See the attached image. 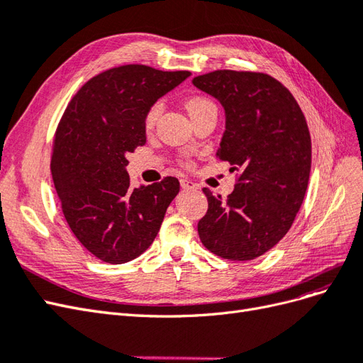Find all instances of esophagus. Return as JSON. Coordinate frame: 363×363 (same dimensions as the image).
Here are the masks:
<instances>
[{
	"label": "esophagus",
	"mask_w": 363,
	"mask_h": 363,
	"mask_svg": "<svg viewBox=\"0 0 363 363\" xmlns=\"http://www.w3.org/2000/svg\"><path fill=\"white\" fill-rule=\"evenodd\" d=\"M180 186H182V189H184V191H194V189H196V184L192 180H188V179H182L180 180Z\"/></svg>",
	"instance_id": "esophagus-1"
}]
</instances>
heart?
<instances>
[{"mask_svg":"<svg viewBox=\"0 0 363 363\" xmlns=\"http://www.w3.org/2000/svg\"><path fill=\"white\" fill-rule=\"evenodd\" d=\"M184 107H186V111H188L189 116L194 119L195 116H199L200 113L208 111V108H213L215 104L203 95H194V96H189L188 100L184 101ZM159 115H160V104L151 106L145 115V121H144L145 128H151L152 125H155Z\"/></svg>","mask_w":363,"mask_h":363,"instance_id":"b5f03b06","label":"heart"}]
</instances>
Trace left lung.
<instances>
[{
	"label": "left lung",
	"instance_id": "1",
	"mask_svg": "<svg viewBox=\"0 0 363 363\" xmlns=\"http://www.w3.org/2000/svg\"><path fill=\"white\" fill-rule=\"evenodd\" d=\"M194 86L225 111L216 157L239 171L223 200L204 188L208 208L199 223L203 245L228 260H252L289 232L309 183L312 142L292 94L263 72L219 69Z\"/></svg>",
	"mask_w": 363,
	"mask_h": 363
}]
</instances>
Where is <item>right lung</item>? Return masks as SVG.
I'll return each mask as SVG.
<instances>
[{
	"mask_svg": "<svg viewBox=\"0 0 363 363\" xmlns=\"http://www.w3.org/2000/svg\"><path fill=\"white\" fill-rule=\"evenodd\" d=\"M191 75L124 65L98 74L74 95L56 130L51 174L79 242L107 263L140 256L180 191L175 177L131 188L127 155L145 145V115Z\"/></svg>",
	"mask_w": 363,
	"mask_h": 363,
	"instance_id": "add662e5",
	"label": "right lung"
}]
</instances>
